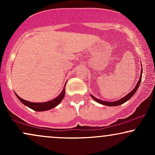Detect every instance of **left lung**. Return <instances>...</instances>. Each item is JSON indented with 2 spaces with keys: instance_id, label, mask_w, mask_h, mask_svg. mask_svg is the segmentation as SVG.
<instances>
[{
  "instance_id": "obj_1",
  "label": "left lung",
  "mask_w": 155,
  "mask_h": 155,
  "mask_svg": "<svg viewBox=\"0 0 155 155\" xmlns=\"http://www.w3.org/2000/svg\"><path fill=\"white\" fill-rule=\"evenodd\" d=\"M142 72H143V71H142V68H141V71H140V76L139 80H138V83L136 84V87H135L133 89L132 91H131L130 92H129V93L127 94V95H125L124 97H122V98L120 99V100H118V101H113V102H111V101H101V100H100V99H97V97H94L93 95H91V97L94 99V100L96 101V102L99 103V104H101L105 105V106H120V105L124 104V103H125L126 101H129L131 97H133V95H134V94L136 93V92L137 91V90H138V87H139V85H140V81H141Z\"/></svg>"
}]
</instances>
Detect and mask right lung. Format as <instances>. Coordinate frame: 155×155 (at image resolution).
Segmentation results:
<instances>
[{
	"mask_svg": "<svg viewBox=\"0 0 155 155\" xmlns=\"http://www.w3.org/2000/svg\"><path fill=\"white\" fill-rule=\"evenodd\" d=\"M65 87H64L63 90H62L61 93H60L58 97H56L55 98L53 99V100L47 101V102H43V103L30 102V101H25L24 100V99L21 98V97H19L17 94L16 93L15 94H16V96L17 97V98H18L19 100L25 105V106H28V107L31 108V109L34 110L35 111H48V110H50L51 108L56 107L58 105H59L60 104V102H61L62 100L64 98V96H65Z\"/></svg>",
	"mask_w": 155,
	"mask_h": 155,
	"instance_id": "add662e5",
	"label": "right lung"
}]
</instances>
